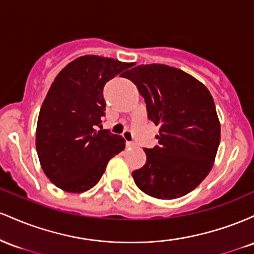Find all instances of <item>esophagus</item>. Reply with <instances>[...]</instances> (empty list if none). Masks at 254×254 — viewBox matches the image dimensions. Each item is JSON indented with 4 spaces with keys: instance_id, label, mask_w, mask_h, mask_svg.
<instances>
[{
    "instance_id": "34e87169",
    "label": "esophagus",
    "mask_w": 254,
    "mask_h": 254,
    "mask_svg": "<svg viewBox=\"0 0 254 254\" xmlns=\"http://www.w3.org/2000/svg\"><path fill=\"white\" fill-rule=\"evenodd\" d=\"M127 148H135V147H136V143H135V142L127 141Z\"/></svg>"
}]
</instances>
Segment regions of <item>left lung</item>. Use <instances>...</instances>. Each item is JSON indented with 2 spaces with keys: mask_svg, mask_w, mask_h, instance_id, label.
Masks as SVG:
<instances>
[{
  "mask_svg": "<svg viewBox=\"0 0 254 254\" xmlns=\"http://www.w3.org/2000/svg\"><path fill=\"white\" fill-rule=\"evenodd\" d=\"M123 77L136 84L148 118L160 127L159 145L144 148L147 162L132 172L137 188L157 199H176L197 188L214 165L221 127L210 92L180 69L137 65Z\"/></svg>",
  "mask_w": 254,
  "mask_h": 254,
  "instance_id": "8db88e82",
  "label": "left lung"
}]
</instances>
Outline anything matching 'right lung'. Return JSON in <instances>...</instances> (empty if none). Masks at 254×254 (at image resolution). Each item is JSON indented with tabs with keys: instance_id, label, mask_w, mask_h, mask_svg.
I'll list each match as a JSON object with an SVG mask.
<instances>
[{
	"instance_id": "add662e5",
	"label": "right lung",
	"mask_w": 254,
	"mask_h": 254,
	"mask_svg": "<svg viewBox=\"0 0 254 254\" xmlns=\"http://www.w3.org/2000/svg\"><path fill=\"white\" fill-rule=\"evenodd\" d=\"M131 63L87 55L64 66L40 109L36 147L44 173L57 188L81 193L100 180L125 139L100 127L106 103L104 86ZM125 72V71H124Z\"/></svg>"
}]
</instances>
